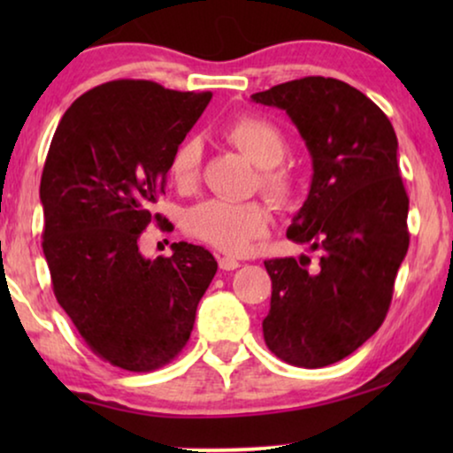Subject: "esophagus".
I'll return each mask as SVG.
<instances>
[{
    "label": "esophagus",
    "instance_id": "1",
    "mask_svg": "<svg viewBox=\"0 0 453 453\" xmlns=\"http://www.w3.org/2000/svg\"><path fill=\"white\" fill-rule=\"evenodd\" d=\"M219 265H220V270H237L241 264L234 257L225 256V257H219Z\"/></svg>",
    "mask_w": 453,
    "mask_h": 453
}]
</instances>
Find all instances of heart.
I'll list each match as a JSON object with an SVG mask.
<instances>
[{
    "label": "heart",
    "mask_w": 453,
    "mask_h": 453,
    "mask_svg": "<svg viewBox=\"0 0 453 453\" xmlns=\"http://www.w3.org/2000/svg\"><path fill=\"white\" fill-rule=\"evenodd\" d=\"M225 138L239 152H243L259 171V188L276 206L288 208L296 197V181L288 171L280 169L287 140L280 129L268 119L243 115L228 123ZM202 142L185 138L171 154L169 175L181 189H191L200 179ZM183 226L191 237L216 247L228 256L250 251L253 241L262 239L270 231V212L259 202L208 200L188 210Z\"/></svg>",
    "instance_id": "1"
}]
</instances>
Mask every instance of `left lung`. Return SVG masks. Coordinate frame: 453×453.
<instances>
[{
    "instance_id": "1",
    "label": "left lung",
    "mask_w": 453,
    "mask_h": 453,
    "mask_svg": "<svg viewBox=\"0 0 453 453\" xmlns=\"http://www.w3.org/2000/svg\"><path fill=\"white\" fill-rule=\"evenodd\" d=\"M282 109L311 154L313 177L287 237L318 251L264 262L272 278L262 321L268 349L295 367L342 361L386 319L408 251V196L398 138L377 104L342 80L307 76L251 95Z\"/></svg>"
}]
</instances>
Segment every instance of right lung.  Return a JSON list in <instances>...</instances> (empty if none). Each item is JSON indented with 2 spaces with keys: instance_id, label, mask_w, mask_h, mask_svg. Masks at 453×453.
<instances>
[{
  "instance_id": "1",
  "label": "right lung",
  "mask_w": 453,
  "mask_h": 453,
  "mask_svg": "<svg viewBox=\"0 0 453 453\" xmlns=\"http://www.w3.org/2000/svg\"><path fill=\"white\" fill-rule=\"evenodd\" d=\"M210 92L113 80L61 117L41 177L42 253L53 293L92 352L126 371L173 361L194 330L216 259L191 243L148 259L138 239L165 194L171 154Z\"/></svg>"
}]
</instances>
